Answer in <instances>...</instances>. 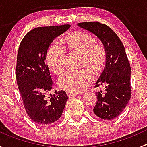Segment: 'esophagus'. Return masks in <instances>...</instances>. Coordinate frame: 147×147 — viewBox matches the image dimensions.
<instances>
[{"label":"esophagus","mask_w":147,"mask_h":147,"mask_svg":"<svg viewBox=\"0 0 147 147\" xmlns=\"http://www.w3.org/2000/svg\"><path fill=\"white\" fill-rule=\"evenodd\" d=\"M78 93H72V92H67V95L68 96V97H75V96L78 95Z\"/></svg>","instance_id":"esophagus-1"}]
</instances>
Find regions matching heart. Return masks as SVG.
Instances as JSON below:
<instances>
[{"label": "heart", "mask_w": 147, "mask_h": 147, "mask_svg": "<svg viewBox=\"0 0 147 147\" xmlns=\"http://www.w3.org/2000/svg\"><path fill=\"white\" fill-rule=\"evenodd\" d=\"M65 47L69 51L80 54L81 66L88 68L64 74L58 79V85L69 92H80L94 79L91 69L94 73H99L105 67L106 52L102 45L97 43L94 37L82 31L75 32L67 36L65 38ZM46 63L52 72L55 74L61 73L64 70L66 63V54L63 47L57 42H52L46 53Z\"/></svg>", "instance_id": "obj_1"}]
</instances>
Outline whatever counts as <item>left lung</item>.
I'll return each instance as SVG.
<instances>
[{
    "label": "left lung",
    "instance_id": "1",
    "mask_svg": "<svg viewBox=\"0 0 147 147\" xmlns=\"http://www.w3.org/2000/svg\"><path fill=\"white\" fill-rule=\"evenodd\" d=\"M81 28L95 35L103 44L107 55L105 69L95 87L105 86V93L96 92L93 112L98 117L111 120L117 117L131 97V67L125 49L117 34L99 22L78 23Z\"/></svg>",
    "mask_w": 147,
    "mask_h": 147
}]
</instances>
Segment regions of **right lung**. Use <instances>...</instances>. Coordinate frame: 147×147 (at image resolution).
Masks as SVG:
<instances>
[{
  "mask_svg": "<svg viewBox=\"0 0 147 147\" xmlns=\"http://www.w3.org/2000/svg\"><path fill=\"white\" fill-rule=\"evenodd\" d=\"M69 27L63 25L34 28L25 35L19 46L17 84L28 115L40 126L51 124L60 119L68 99L63 90L45 97L53 87L45 60L49 45Z\"/></svg>",
  "mask_w": 147,
  "mask_h": 147,
  "instance_id": "add662e5",
  "label": "right lung"
}]
</instances>
